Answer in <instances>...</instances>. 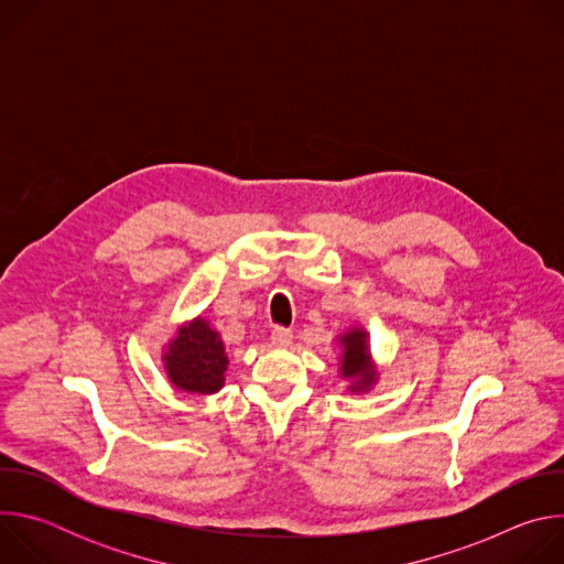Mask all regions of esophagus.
I'll return each mask as SVG.
<instances>
[{
  "mask_svg": "<svg viewBox=\"0 0 564 564\" xmlns=\"http://www.w3.org/2000/svg\"><path fill=\"white\" fill-rule=\"evenodd\" d=\"M270 341L276 348H288L292 344V333L285 330V328H274L272 335H270Z\"/></svg>",
  "mask_w": 564,
  "mask_h": 564,
  "instance_id": "esophagus-1",
  "label": "esophagus"
}]
</instances>
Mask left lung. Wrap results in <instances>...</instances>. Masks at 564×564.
<instances>
[{
    "label": "left lung",
    "mask_w": 564,
    "mask_h": 564,
    "mask_svg": "<svg viewBox=\"0 0 564 564\" xmlns=\"http://www.w3.org/2000/svg\"><path fill=\"white\" fill-rule=\"evenodd\" d=\"M339 377L352 394L370 392L379 383V366L370 350V333L364 326H352L337 335Z\"/></svg>",
    "instance_id": "left-lung-1"
}]
</instances>
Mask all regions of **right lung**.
I'll return each instance as SVG.
<instances>
[{
  "label": "right lung",
  "mask_w": 564,
  "mask_h": 564,
  "mask_svg": "<svg viewBox=\"0 0 564 564\" xmlns=\"http://www.w3.org/2000/svg\"><path fill=\"white\" fill-rule=\"evenodd\" d=\"M170 383L187 394H214L225 386L229 357L212 321L203 314L183 321L163 346Z\"/></svg>",
  "instance_id": "add662e5"
}]
</instances>
